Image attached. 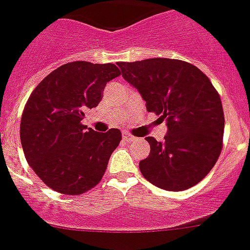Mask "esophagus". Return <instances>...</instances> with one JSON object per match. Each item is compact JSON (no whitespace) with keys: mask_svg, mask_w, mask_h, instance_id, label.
I'll return each instance as SVG.
<instances>
[{"mask_svg":"<svg viewBox=\"0 0 250 250\" xmlns=\"http://www.w3.org/2000/svg\"><path fill=\"white\" fill-rule=\"evenodd\" d=\"M123 140L124 142H126V144H129V142H132L135 140L134 136H131L130 134H127V132H125V134L123 135Z\"/></svg>","mask_w":250,"mask_h":250,"instance_id":"1","label":"esophagus"}]
</instances>
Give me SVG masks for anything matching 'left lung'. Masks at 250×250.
Returning a JSON list of instances; mask_svg holds the SVG:
<instances>
[{
    "instance_id": "left-lung-1",
    "label": "left lung",
    "mask_w": 250,
    "mask_h": 250,
    "mask_svg": "<svg viewBox=\"0 0 250 250\" xmlns=\"http://www.w3.org/2000/svg\"><path fill=\"white\" fill-rule=\"evenodd\" d=\"M124 80L146 102L147 111L167 121L165 141L146 137L148 157L139 167L156 187L180 191L198 184L212 169L222 149V103L208 76L174 59L118 62Z\"/></svg>"
}]
</instances>
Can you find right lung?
I'll list each match as a JSON object with an SVG mask.
<instances>
[{
    "label": "right lung",
    "mask_w": 250,
    "mask_h": 250,
    "mask_svg": "<svg viewBox=\"0 0 250 250\" xmlns=\"http://www.w3.org/2000/svg\"><path fill=\"white\" fill-rule=\"evenodd\" d=\"M118 76L114 63L73 61L52 71L30 94L21 120V142L28 165L52 190L80 195L101 182L121 132H97L81 121Z\"/></svg>",
    "instance_id": "1"
}]
</instances>
